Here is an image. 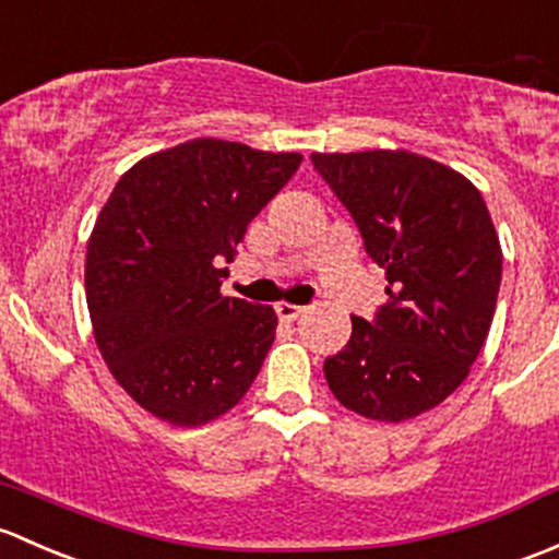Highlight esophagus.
Instances as JSON below:
<instances>
[{"label":"esophagus","mask_w":559,"mask_h":559,"mask_svg":"<svg viewBox=\"0 0 559 559\" xmlns=\"http://www.w3.org/2000/svg\"><path fill=\"white\" fill-rule=\"evenodd\" d=\"M277 314H280V320H285V322H293V320H298L304 314V307H298V304H287V301H282V304H277Z\"/></svg>","instance_id":"esophagus-1"}]
</instances>
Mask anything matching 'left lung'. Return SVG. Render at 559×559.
<instances>
[{
	"instance_id": "1",
	"label": "left lung",
	"mask_w": 559,
	"mask_h": 559,
	"mask_svg": "<svg viewBox=\"0 0 559 559\" xmlns=\"http://www.w3.org/2000/svg\"><path fill=\"white\" fill-rule=\"evenodd\" d=\"M312 164L388 272V304L353 318L347 347L325 358L328 388L368 419L417 417L463 384L490 331L503 272L490 212L463 175L423 155L312 153Z\"/></svg>"
}]
</instances>
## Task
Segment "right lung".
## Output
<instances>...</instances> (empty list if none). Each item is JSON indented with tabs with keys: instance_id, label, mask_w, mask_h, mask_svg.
I'll use <instances>...</instances> for the list:
<instances>
[{
	"instance_id": "1",
	"label": "right lung",
	"mask_w": 559,
	"mask_h": 559,
	"mask_svg": "<svg viewBox=\"0 0 559 559\" xmlns=\"http://www.w3.org/2000/svg\"><path fill=\"white\" fill-rule=\"evenodd\" d=\"M298 166V153L193 140L142 158L109 193L88 239L85 301L112 377L155 417L210 423L261 371L277 314L223 296V263Z\"/></svg>"
}]
</instances>
